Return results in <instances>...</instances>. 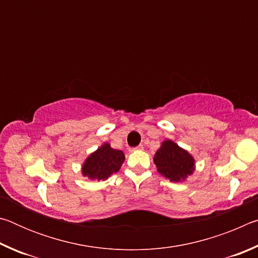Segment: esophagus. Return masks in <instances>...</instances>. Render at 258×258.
Segmentation results:
<instances>
[{
	"instance_id": "1",
	"label": "esophagus",
	"mask_w": 258,
	"mask_h": 258,
	"mask_svg": "<svg viewBox=\"0 0 258 258\" xmlns=\"http://www.w3.org/2000/svg\"><path fill=\"white\" fill-rule=\"evenodd\" d=\"M143 149V146H138L137 148H134V150H142Z\"/></svg>"
}]
</instances>
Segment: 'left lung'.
<instances>
[{
	"instance_id": "1",
	"label": "left lung",
	"mask_w": 258,
	"mask_h": 258,
	"mask_svg": "<svg viewBox=\"0 0 258 258\" xmlns=\"http://www.w3.org/2000/svg\"><path fill=\"white\" fill-rule=\"evenodd\" d=\"M154 163L159 174L172 182H183L192 175L196 160L185 149L172 140H165L156 151Z\"/></svg>"
}]
</instances>
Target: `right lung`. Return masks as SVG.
Here are the masks:
<instances>
[{
  "mask_svg": "<svg viewBox=\"0 0 258 258\" xmlns=\"http://www.w3.org/2000/svg\"><path fill=\"white\" fill-rule=\"evenodd\" d=\"M124 160V152L112 149L106 142L85 159L82 166V174L90 180L104 181L119 171Z\"/></svg>",
  "mask_w": 258,
  "mask_h": 258,
  "instance_id": "right-lung-1",
  "label": "right lung"
}]
</instances>
